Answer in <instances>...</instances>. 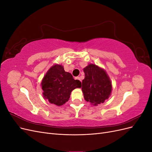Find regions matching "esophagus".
I'll list each match as a JSON object with an SVG mask.
<instances>
[{"label":"esophagus","instance_id":"34e87169","mask_svg":"<svg viewBox=\"0 0 152 152\" xmlns=\"http://www.w3.org/2000/svg\"><path fill=\"white\" fill-rule=\"evenodd\" d=\"M75 79H77V80H79L80 81H81V80H80V78L79 77H77L75 78Z\"/></svg>","mask_w":152,"mask_h":152}]
</instances>
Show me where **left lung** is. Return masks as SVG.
Wrapping results in <instances>:
<instances>
[{
    "label": "left lung",
    "instance_id": "left-lung-1",
    "mask_svg": "<svg viewBox=\"0 0 152 152\" xmlns=\"http://www.w3.org/2000/svg\"><path fill=\"white\" fill-rule=\"evenodd\" d=\"M85 78L82 89L86 101L94 105L103 103L112 92V83L107 73L93 64L84 68Z\"/></svg>",
    "mask_w": 152,
    "mask_h": 152
}]
</instances>
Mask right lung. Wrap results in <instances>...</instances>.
Wrapping results in <instances>:
<instances>
[{"mask_svg":"<svg viewBox=\"0 0 152 152\" xmlns=\"http://www.w3.org/2000/svg\"><path fill=\"white\" fill-rule=\"evenodd\" d=\"M80 87V81L73 79L71 73L64 70L63 66L60 65L50 68L42 81L44 98L57 106L68 102L71 92Z\"/></svg>","mask_w":152,"mask_h":152,"instance_id":"right-lung-1","label":"right lung"}]
</instances>
